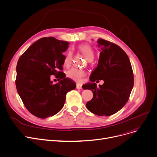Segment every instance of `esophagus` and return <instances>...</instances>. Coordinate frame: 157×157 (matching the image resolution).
<instances>
[{
  "instance_id": "obj_1",
  "label": "esophagus",
  "mask_w": 157,
  "mask_h": 157,
  "mask_svg": "<svg viewBox=\"0 0 157 157\" xmlns=\"http://www.w3.org/2000/svg\"><path fill=\"white\" fill-rule=\"evenodd\" d=\"M77 89H82V85L80 84H77Z\"/></svg>"
}]
</instances>
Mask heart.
Wrapping results in <instances>:
<instances>
[{
    "mask_svg": "<svg viewBox=\"0 0 157 157\" xmlns=\"http://www.w3.org/2000/svg\"><path fill=\"white\" fill-rule=\"evenodd\" d=\"M78 49L84 55L85 57L87 58L88 61H92L94 59V51L90 47V45L87 44H80L78 46ZM71 58H72V52L71 51H68L64 56L63 60V65L64 67H68L71 63ZM86 75V72L80 69L73 68L70 70L67 73V77L75 82H82V78Z\"/></svg>",
    "mask_w": 157,
    "mask_h": 157,
    "instance_id": "1",
    "label": "heart"
}]
</instances>
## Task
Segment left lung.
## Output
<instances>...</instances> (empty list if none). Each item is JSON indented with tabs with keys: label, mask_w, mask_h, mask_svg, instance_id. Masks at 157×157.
I'll use <instances>...</instances> for the list:
<instances>
[{
	"label": "left lung",
	"mask_w": 157,
	"mask_h": 157,
	"mask_svg": "<svg viewBox=\"0 0 157 157\" xmlns=\"http://www.w3.org/2000/svg\"><path fill=\"white\" fill-rule=\"evenodd\" d=\"M101 49L97 67L89 78L91 82L83 89H90L93 98L86 104L89 111L99 116H109L122 109L129 98L134 86V75L127 54L118 45L102 39L98 40ZM103 79L98 88L94 82Z\"/></svg>",
	"instance_id": "8db88e82"
}]
</instances>
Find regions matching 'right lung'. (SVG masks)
I'll list each match as a JSON object with an SVG mask.
<instances>
[{
  "mask_svg": "<svg viewBox=\"0 0 157 157\" xmlns=\"http://www.w3.org/2000/svg\"><path fill=\"white\" fill-rule=\"evenodd\" d=\"M68 45V42L52 36L44 37L30 46L18 59L17 93L26 109L36 117L56 115L63 108L67 93L76 88L75 83L68 78L62 77L56 84L51 80V75L63 74V52Z\"/></svg>",
  "mask_w": 157,
  "mask_h": 157,
  "instance_id": "obj_1",
  "label": "right lung"
}]
</instances>
